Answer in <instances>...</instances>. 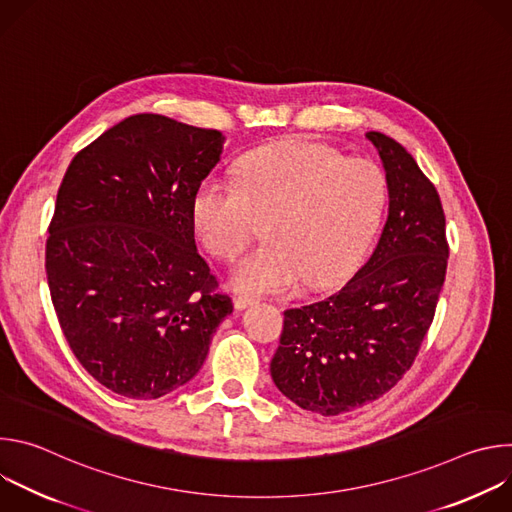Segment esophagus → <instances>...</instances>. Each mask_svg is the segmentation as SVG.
Here are the masks:
<instances>
[{
	"instance_id": "34e87169",
	"label": "esophagus",
	"mask_w": 512,
	"mask_h": 512,
	"mask_svg": "<svg viewBox=\"0 0 512 512\" xmlns=\"http://www.w3.org/2000/svg\"><path fill=\"white\" fill-rule=\"evenodd\" d=\"M255 302L251 300V298H247V296H237L235 298V308L237 310H245V308H249V306H253Z\"/></svg>"
}]
</instances>
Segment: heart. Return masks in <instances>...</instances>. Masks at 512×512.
Returning a JSON list of instances; mask_svg holds the SVG:
<instances>
[{"mask_svg": "<svg viewBox=\"0 0 512 512\" xmlns=\"http://www.w3.org/2000/svg\"><path fill=\"white\" fill-rule=\"evenodd\" d=\"M385 206V176L324 143L289 139L239 164L237 184L208 178L192 198L194 227L218 259H235L265 221L267 243L231 271L251 296L326 287L350 273L371 243Z\"/></svg>", "mask_w": 512, "mask_h": 512, "instance_id": "heart-1", "label": "heart"}]
</instances>
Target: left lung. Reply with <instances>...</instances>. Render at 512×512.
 <instances>
[{
  "instance_id": "left-lung-1",
  "label": "left lung",
  "mask_w": 512,
  "mask_h": 512,
  "mask_svg": "<svg viewBox=\"0 0 512 512\" xmlns=\"http://www.w3.org/2000/svg\"><path fill=\"white\" fill-rule=\"evenodd\" d=\"M367 139L385 170L389 208L379 243L330 298L285 310L271 360L275 387L330 417L391 391L419 352L446 279V216L433 184L393 137Z\"/></svg>"
}]
</instances>
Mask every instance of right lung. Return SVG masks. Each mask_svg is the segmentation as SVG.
I'll return each instance as SVG.
<instances>
[{
  "label": "right lung",
  "instance_id": "right-lung-1",
  "mask_svg": "<svg viewBox=\"0 0 512 512\" xmlns=\"http://www.w3.org/2000/svg\"><path fill=\"white\" fill-rule=\"evenodd\" d=\"M225 135L139 113L99 135L58 188L46 275L85 371L129 399H158L200 371L233 302L198 253L192 198Z\"/></svg>",
  "mask_w": 512,
  "mask_h": 512
}]
</instances>
